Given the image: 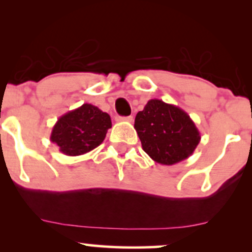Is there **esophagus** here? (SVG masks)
<instances>
[{
  "instance_id": "obj_1",
  "label": "esophagus",
  "mask_w": 252,
  "mask_h": 252,
  "mask_svg": "<svg viewBox=\"0 0 252 252\" xmlns=\"http://www.w3.org/2000/svg\"><path fill=\"white\" fill-rule=\"evenodd\" d=\"M132 120H134V117L132 116H126V117L117 116L116 117V121H118V122H132Z\"/></svg>"
}]
</instances>
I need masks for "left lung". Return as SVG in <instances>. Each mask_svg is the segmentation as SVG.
<instances>
[{
	"label": "left lung",
	"instance_id": "1",
	"mask_svg": "<svg viewBox=\"0 0 252 252\" xmlns=\"http://www.w3.org/2000/svg\"><path fill=\"white\" fill-rule=\"evenodd\" d=\"M134 128L144 152L164 166L189 158L201 138L187 112L160 99H150L137 112Z\"/></svg>",
	"mask_w": 252,
	"mask_h": 252
}]
</instances>
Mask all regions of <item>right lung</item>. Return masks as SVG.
<instances>
[{
	"label": "right lung",
	"instance_id": "obj_1",
	"mask_svg": "<svg viewBox=\"0 0 252 252\" xmlns=\"http://www.w3.org/2000/svg\"><path fill=\"white\" fill-rule=\"evenodd\" d=\"M110 128L111 118L109 115L97 106L85 103L59 117L50 138L63 154L78 156L97 148Z\"/></svg>",
	"mask_w": 252,
	"mask_h": 252
}]
</instances>
